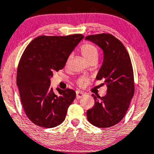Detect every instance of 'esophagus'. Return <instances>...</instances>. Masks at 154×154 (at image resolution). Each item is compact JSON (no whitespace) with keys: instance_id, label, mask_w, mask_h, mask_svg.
<instances>
[{"instance_id":"1","label":"esophagus","mask_w":154,"mask_h":154,"mask_svg":"<svg viewBox=\"0 0 154 154\" xmlns=\"http://www.w3.org/2000/svg\"><path fill=\"white\" fill-rule=\"evenodd\" d=\"M85 95V93L83 92H80V91H77L76 92V98H77V99H79V98H81L82 97H83Z\"/></svg>"}]
</instances>
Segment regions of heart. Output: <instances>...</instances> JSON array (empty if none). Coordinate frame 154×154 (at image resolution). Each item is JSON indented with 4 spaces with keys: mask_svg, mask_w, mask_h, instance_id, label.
I'll list each match as a JSON object with an SVG mask.
<instances>
[{
    "mask_svg": "<svg viewBox=\"0 0 154 154\" xmlns=\"http://www.w3.org/2000/svg\"><path fill=\"white\" fill-rule=\"evenodd\" d=\"M80 51H81L82 56L85 59V60L87 61L88 62L89 61L92 60V59H98V49L93 44H89V43H86V44H83L80 47ZM70 56L68 58L66 62V65H68V62L70 60ZM88 82H89V79L86 77H81L78 80V85L80 86H85L87 85Z\"/></svg>",
    "mask_w": 154,
    "mask_h": 154,
    "instance_id": "1",
    "label": "heart"
}]
</instances>
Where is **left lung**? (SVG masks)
Instances as JSON below:
<instances>
[{
	"label": "left lung",
	"mask_w": 154,
	"mask_h": 154,
	"mask_svg": "<svg viewBox=\"0 0 154 154\" xmlns=\"http://www.w3.org/2000/svg\"><path fill=\"white\" fill-rule=\"evenodd\" d=\"M103 50L104 59L96 76L107 86L105 96L92 94L93 107L87 110L89 123L108 128L121 121L127 112L135 92L132 62L127 50L117 38L110 34L89 35L85 38Z\"/></svg>",
	"instance_id": "1"
}]
</instances>
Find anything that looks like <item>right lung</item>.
Listing matches in <instances>:
<instances>
[{
	"label": "right lung",
	"mask_w": 154,
	"mask_h": 154,
	"mask_svg": "<svg viewBox=\"0 0 154 154\" xmlns=\"http://www.w3.org/2000/svg\"><path fill=\"white\" fill-rule=\"evenodd\" d=\"M68 36H40L24 51L17 70L16 84L28 118L37 126L53 128L65 120L68 108L75 99L73 89L50 88L53 71L62 70L67 59L83 38Z\"/></svg>",
	"instance_id": "right-lung-1"
}]
</instances>
